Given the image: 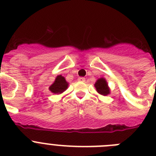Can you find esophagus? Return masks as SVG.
<instances>
[{
  "mask_svg": "<svg viewBox=\"0 0 156 156\" xmlns=\"http://www.w3.org/2000/svg\"><path fill=\"white\" fill-rule=\"evenodd\" d=\"M78 80L79 81H85V78H82V77H80V78H78Z\"/></svg>",
  "mask_w": 156,
  "mask_h": 156,
  "instance_id": "1",
  "label": "esophagus"
}]
</instances>
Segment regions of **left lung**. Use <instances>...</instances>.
Returning <instances> with one entry per match:
<instances>
[{"label": "left lung", "mask_w": 156, "mask_h": 156, "mask_svg": "<svg viewBox=\"0 0 156 156\" xmlns=\"http://www.w3.org/2000/svg\"><path fill=\"white\" fill-rule=\"evenodd\" d=\"M95 87L97 92L101 95H107L108 94H109V88L108 87L107 82L104 78H102L97 80V81L95 84Z\"/></svg>", "instance_id": "1"}]
</instances>
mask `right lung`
<instances>
[{
  "label": "right lung",
  "instance_id": "add662e5",
  "mask_svg": "<svg viewBox=\"0 0 156 156\" xmlns=\"http://www.w3.org/2000/svg\"><path fill=\"white\" fill-rule=\"evenodd\" d=\"M68 86V83L66 81L65 78L61 75H58L54 84L50 87V90L54 94H60L65 91Z\"/></svg>",
  "mask_w": 156,
  "mask_h": 156
}]
</instances>
